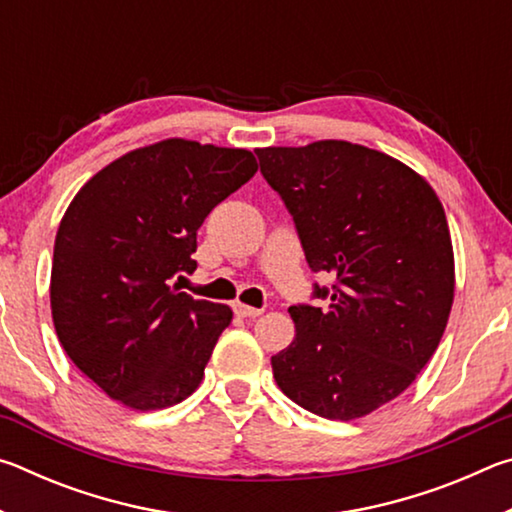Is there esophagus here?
<instances>
[{"label":"esophagus","mask_w":512,"mask_h":512,"mask_svg":"<svg viewBox=\"0 0 512 512\" xmlns=\"http://www.w3.org/2000/svg\"><path fill=\"white\" fill-rule=\"evenodd\" d=\"M235 314L237 316H241V318H255V316H259V314H264V309H259V307H248V305H244V302H235Z\"/></svg>","instance_id":"34e87169"}]
</instances>
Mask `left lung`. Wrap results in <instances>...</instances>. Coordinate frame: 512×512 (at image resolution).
<instances>
[{"label": "left lung", "mask_w": 512, "mask_h": 512, "mask_svg": "<svg viewBox=\"0 0 512 512\" xmlns=\"http://www.w3.org/2000/svg\"><path fill=\"white\" fill-rule=\"evenodd\" d=\"M259 171L287 205L327 307L293 305L296 339L271 357L289 400L354 420L395 400L427 366L454 302L443 203L391 155L323 140L257 149Z\"/></svg>", "instance_id": "1"}]
</instances>
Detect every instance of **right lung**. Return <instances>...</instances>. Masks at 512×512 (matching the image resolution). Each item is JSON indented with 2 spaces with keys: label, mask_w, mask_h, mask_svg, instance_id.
Here are the masks:
<instances>
[{
  "label": "right lung",
  "mask_w": 512,
  "mask_h": 512,
  "mask_svg": "<svg viewBox=\"0 0 512 512\" xmlns=\"http://www.w3.org/2000/svg\"><path fill=\"white\" fill-rule=\"evenodd\" d=\"M255 155L164 140L81 187L58 225L51 316L67 357L137 411L192 395L232 311L178 291L205 216L255 176Z\"/></svg>",
  "instance_id": "right-lung-1"
}]
</instances>
